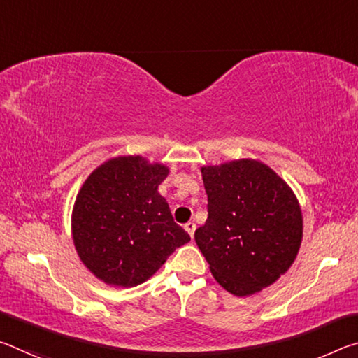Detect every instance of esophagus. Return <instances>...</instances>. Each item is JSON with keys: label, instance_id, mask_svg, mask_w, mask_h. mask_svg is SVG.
<instances>
[{"label": "esophagus", "instance_id": "1", "mask_svg": "<svg viewBox=\"0 0 358 358\" xmlns=\"http://www.w3.org/2000/svg\"><path fill=\"white\" fill-rule=\"evenodd\" d=\"M185 229H186V232L191 235V238L194 237V232H196V222H192V221H189V222H186L185 224Z\"/></svg>", "mask_w": 358, "mask_h": 358}]
</instances>
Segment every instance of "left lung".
<instances>
[{
  "label": "left lung",
  "instance_id": "left-lung-1",
  "mask_svg": "<svg viewBox=\"0 0 358 358\" xmlns=\"http://www.w3.org/2000/svg\"><path fill=\"white\" fill-rule=\"evenodd\" d=\"M208 217L194 234L211 275L245 296L286 273L300 250L299 201L280 175L254 159L202 167Z\"/></svg>",
  "mask_w": 358,
  "mask_h": 358
}]
</instances>
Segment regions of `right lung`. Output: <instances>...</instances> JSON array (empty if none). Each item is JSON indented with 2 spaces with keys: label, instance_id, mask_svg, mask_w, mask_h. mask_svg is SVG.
Masks as SVG:
<instances>
[{
  "label": "right lung",
  "instance_id": "add662e5",
  "mask_svg": "<svg viewBox=\"0 0 358 358\" xmlns=\"http://www.w3.org/2000/svg\"><path fill=\"white\" fill-rule=\"evenodd\" d=\"M169 169L142 156H118L99 166L78 191L72 238L78 257L110 286H138L191 240L173 221L157 186Z\"/></svg>",
  "mask_w": 358,
  "mask_h": 358
}]
</instances>
